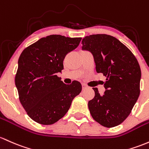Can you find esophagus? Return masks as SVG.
<instances>
[{
	"label": "esophagus",
	"instance_id": "obj_1",
	"mask_svg": "<svg viewBox=\"0 0 149 149\" xmlns=\"http://www.w3.org/2000/svg\"><path fill=\"white\" fill-rule=\"evenodd\" d=\"M82 86H83V90L86 89V88H88V86H86V85L85 84V83H83V84H82Z\"/></svg>",
	"mask_w": 149,
	"mask_h": 149
}]
</instances>
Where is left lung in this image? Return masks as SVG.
I'll use <instances>...</instances> for the list:
<instances>
[{
	"mask_svg": "<svg viewBox=\"0 0 149 149\" xmlns=\"http://www.w3.org/2000/svg\"><path fill=\"white\" fill-rule=\"evenodd\" d=\"M82 50L93 54L97 73L105 76V88L88 102L93 118L105 127L120 125L130 115L140 94L141 73L132 52L120 40L107 35H92L82 40Z\"/></svg>",
	"mask_w": 149,
	"mask_h": 149,
	"instance_id": "1",
	"label": "left lung"
}]
</instances>
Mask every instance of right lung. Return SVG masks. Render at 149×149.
Returning <instances> with one entry per match:
<instances>
[{
    "instance_id": "obj_1",
    "label": "right lung",
    "mask_w": 149,
    "mask_h": 149,
    "mask_svg": "<svg viewBox=\"0 0 149 149\" xmlns=\"http://www.w3.org/2000/svg\"><path fill=\"white\" fill-rule=\"evenodd\" d=\"M81 40V37L47 36L24 49L19 56L15 79L19 99L29 117L37 123L49 125L59 120L81 92V83L74 81L66 85L56 75L63 69L66 55Z\"/></svg>"
}]
</instances>
